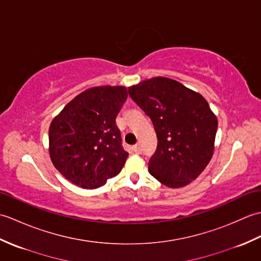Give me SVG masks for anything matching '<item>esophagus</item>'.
Masks as SVG:
<instances>
[{
    "label": "esophagus",
    "mask_w": 261,
    "mask_h": 261,
    "mask_svg": "<svg viewBox=\"0 0 261 261\" xmlns=\"http://www.w3.org/2000/svg\"><path fill=\"white\" fill-rule=\"evenodd\" d=\"M134 151H135L136 153H141V151H142L141 143H137V145L134 146Z\"/></svg>",
    "instance_id": "obj_1"
}]
</instances>
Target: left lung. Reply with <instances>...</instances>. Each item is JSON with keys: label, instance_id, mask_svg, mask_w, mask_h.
I'll return each mask as SVG.
<instances>
[{"label": "left lung", "instance_id": "obj_1", "mask_svg": "<svg viewBox=\"0 0 261 261\" xmlns=\"http://www.w3.org/2000/svg\"><path fill=\"white\" fill-rule=\"evenodd\" d=\"M131 98L151 119L158 145L149 173L162 184H190L212 158L218 119L201 94L177 81L154 77L129 87Z\"/></svg>", "mask_w": 261, "mask_h": 261}]
</instances>
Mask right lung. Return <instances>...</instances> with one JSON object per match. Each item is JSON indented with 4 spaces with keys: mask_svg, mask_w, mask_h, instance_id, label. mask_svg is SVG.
<instances>
[{
    "mask_svg": "<svg viewBox=\"0 0 261 261\" xmlns=\"http://www.w3.org/2000/svg\"><path fill=\"white\" fill-rule=\"evenodd\" d=\"M127 97L124 86H97L79 94L49 127V153L57 170L82 188L103 186L129 156L115 118Z\"/></svg>",
    "mask_w": 261,
    "mask_h": 261,
    "instance_id": "1",
    "label": "right lung"
}]
</instances>
